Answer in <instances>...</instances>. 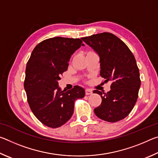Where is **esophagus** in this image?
Segmentation results:
<instances>
[{
  "label": "esophagus",
  "instance_id": "1",
  "mask_svg": "<svg viewBox=\"0 0 158 158\" xmlns=\"http://www.w3.org/2000/svg\"><path fill=\"white\" fill-rule=\"evenodd\" d=\"M85 95H91V94H92V93H93V90H90V89H85Z\"/></svg>",
  "mask_w": 158,
  "mask_h": 158
}]
</instances>
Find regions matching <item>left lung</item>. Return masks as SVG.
<instances>
[{
	"instance_id": "1",
	"label": "left lung",
	"mask_w": 158,
	"mask_h": 158,
	"mask_svg": "<svg viewBox=\"0 0 158 158\" xmlns=\"http://www.w3.org/2000/svg\"><path fill=\"white\" fill-rule=\"evenodd\" d=\"M81 39L98 53L100 76L105 82H111L110 91L93 90L102 98L95 114L107 122L121 121L129 115L138 98L141 79L135 58L127 45L112 33L105 32Z\"/></svg>"
}]
</instances>
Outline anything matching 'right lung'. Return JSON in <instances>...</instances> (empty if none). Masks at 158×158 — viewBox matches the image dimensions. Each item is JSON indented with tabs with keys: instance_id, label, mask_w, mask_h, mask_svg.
I'll return each instance as SVG.
<instances>
[{
	"instance_id": "add662e5",
	"label": "right lung",
	"mask_w": 158,
	"mask_h": 158,
	"mask_svg": "<svg viewBox=\"0 0 158 158\" xmlns=\"http://www.w3.org/2000/svg\"><path fill=\"white\" fill-rule=\"evenodd\" d=\"M82 42L62 37L44 40L35 47L27 62L24 89L28 103L37 118L49 127H59L69 121L74 102L85 95L84 89L78 85L66 92L58 86L71 55L84 45Z\"/></svg>"
}]
</instances>
